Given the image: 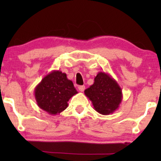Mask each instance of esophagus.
I'll return each mask as SVG.
<instances>
[{"label":"esophagus","instance_id":"34e87169","mask_svg":"<svg viewBox=\"0 0 161 161\" xmlns=\"http://www.w3.org/2000/svg\"><path fill=\"white\" fill-rule=\"evenodd\" d=\"M78 89L80 92H83L85 90V86H78Z\"/></svg>","mask_w":161,"mask_h":161}]
</instances>
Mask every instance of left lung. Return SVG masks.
<instances>
[{
    "label": "left lung",
    "instance_id": "1",
    "mask_svg": "<svg viewBox=\"0 0 161 161\" xmlns=\"http://www.w3.org/2000/svg\"><path fill=\"white\" fill-rule=\"evenodd\" d=\"M85 95L92 101L94 109L102 115L113 114L122 100V89L111 75L99 72L94 82L84 91Z\"/></svg>",
    "mask_w": 161,
    "mask_h": 161
}]
</instances>
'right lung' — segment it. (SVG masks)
I'll return each mask as SVG.
<instances>
[{
  "label": "right lung",
  "instance_id": "add662e5",
  "mask_svg": "<svg viewBox=\"0 0 161 161\" xmlns=\"http://www.w3.org/2000/svg\"><path fill=\"white\" fill-rule=\"evenodd\" d=\"M78 92L66 73L53 70L35 87L36 104L50 115H56L67 108V102Z\"/></svg>",
  "mask_w": 161,
  "mask_h": 161
}]
</instances>
